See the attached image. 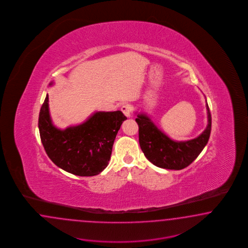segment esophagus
<instances>
[{"mask_svg":"<svg viewBox=\"0 0 248 248\" xmlns=\"http://www.w3.org/2000/svg\"><path fill=\"white\" fill-rule=\"evenodd\" d=\"M122 112L126 117H130L131 113H132V106L130 105H124L121 107Z\"/></svg>","mask_w":248,"mask_h":248,"instance_id":"1","label":"esophagus"}]
</instances>
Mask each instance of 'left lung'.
I'll return each instance as SVG.
<instances>
[{"label": "left lung", "mask_w": 248, "mask_h": 248, "mask_svg": "<svg viewBox=\"0 0 248 248\" xmlns=\"http://www.w3.org/2000/svg\"><path fill=\"white\" fill-rule=\"evenodd\" d=\"M207 106L208 124L203 134L186 142H174L162 133L144 114L135 119L139 126V143L145 157L158 167L181 170L191 165L209 140L212 126L210 110Z\"/></svg>", "instance_id": "1"}]
</instances>
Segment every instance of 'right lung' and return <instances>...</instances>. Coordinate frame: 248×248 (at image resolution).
Instances as JSON below:
<instances>
[{
    "mask_svg": "<svg viewBox=\"0 0 248 248\" xmlns=\"http://www.w3.org/2000/svg\"><path fill=\"white\" fill-rule=\"evenodd\" d=\"M126 119L121 111L99 112L81 125L61 131L50 119L47 95L38 127L45 152L55 165L75 175L93 176L108 165L114 139Z\"/></svg>",
    "mask_w": 248,
    "mask_h": 248,
    "instance_id": "1",
    "label": "right lung"
}]
</instances>
